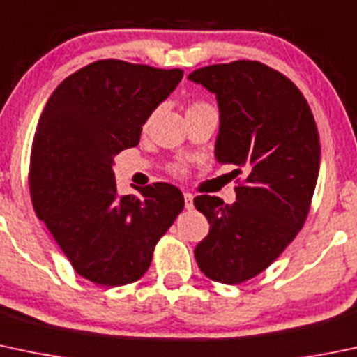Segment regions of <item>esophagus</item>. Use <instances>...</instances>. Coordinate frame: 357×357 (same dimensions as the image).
I'll list each match as a JSON object with an SVG mask.
<instances>
[{
	"label": "esophagus",
	"instance_id": "obj_1",
	"mask_svg": "<svg viewBox=\"0 0 357 357\" xmlns=\"http://www.w3.org/2000/svg\"><path fill=\"white\" fill-rule=\"evenodd\" d=\"M185 207L188 210L193 208V195L191 193H185Z\"/></svg>",
	"mask_w": 357,
	"mask_h": 357
}]
</instances>
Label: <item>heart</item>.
<instances>
[{"label": "heart", "instance_id": "heart-1", "mask_svg": "<svg viewBox=\"0 0 357 357\" xmlns=\"http://www.w3.org/2000/svg\"><path fill=\"white\" fill-rule=\"evenodd\" d=\"M204 109H213V107L210 106L208 102H205V100H193V102L190 104L188 112H197V111H204ZM150 119H152V116H149V118L145 119L144 128H147ZM167 171L171 172V174L178 176V178H183V176L188 174V166H186V162H183V160H174V162L169 164Z\"/></svg>", "mask_w": 357, "mask_h": 357}]
</instances>
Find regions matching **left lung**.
<instances>
[{
    "label": "left lung",
    "mask_w": 357,
    "mask_h": 357,
    "mask_svg": "<svg viewBox=\"0 0 357 357\" xmlns=\"http://www.w3.org/2000/svg\"><path fill=\"white\" fill-rule=\"evenodd\" d=\"M190 80L215 93L219 164H234L236 202L193 200L210 222L195 258L208 279L243 284L264 272L305 226L320 169V138L307 100L260 61L210 65Z\"/></svg>",
    "instance_id": "left-lung-1"
}]
</instances>
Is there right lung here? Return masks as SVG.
Here are the masks:
<instances>
[{
  "label": "right lung",
  "mask_w": 357,
  "mask_h": 357,
  "mask_svg": "<svg viewBox=\"0 0 357 357\" xmlns=\"http://www.w3.org/2000/svg\"><path fill=\"white\" fill-rule=\"evenodd\" d=\"M181 78L179 68L100 59L65 78L40 114L29 167L33 210L90 282L140 279L185 208L181 190L169 183L118 197L112 172L116 153L137 147L145 119Z\"/></svg>",
  "instance_id": "add662e5"
}]
</instances>
